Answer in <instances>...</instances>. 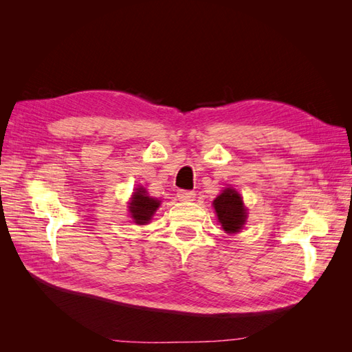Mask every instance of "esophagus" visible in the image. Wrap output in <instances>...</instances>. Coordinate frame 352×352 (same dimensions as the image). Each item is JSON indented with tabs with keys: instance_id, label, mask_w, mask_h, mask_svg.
Here are the masks:
<instances>
[{
	"instance_id": "obj_1",
	"label": "esophagus",
	"mask_w": 352,
	"mask_h": 352,
	"mask_svg": "<svg viewBox=\"0 0 352 352\" xmlns=\"http://www.w3.org/2000/svg\"><path fill=\"white\" fill-rule=\"evenodd\" d=\"M177 198H179V201H184V202L194 201L195 192H194V190H179Z\"/></svg>"
}]
</instances>
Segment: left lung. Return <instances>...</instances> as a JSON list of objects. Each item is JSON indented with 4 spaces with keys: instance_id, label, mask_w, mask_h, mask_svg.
<instances>
[{
    "instance_id": "1",
    "label": "left lung",
    "mask_w": 352,
    "mask_h": 352,
    "mask_svg": "<svg viewBox=\"0 0 352 352\" xmlns=\"http://www.w3.org/2000/svg\"><path fill=\"white\" fill-rule=\"evenodd\" d=\"M217 219L223 230L228 233H238L247 221V207L243 206L242 197L236 189L226 188L212 201Z\"/></svg>"
}]
</instances>
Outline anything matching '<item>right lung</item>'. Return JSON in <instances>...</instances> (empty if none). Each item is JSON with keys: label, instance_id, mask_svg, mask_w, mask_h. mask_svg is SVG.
I'll use <instances>...</instances> for the list:
<instances>
[{"label": "right lung", "instance_id": "obj_1", "mask_svg": "<svg viewBox=\"0 0 352 352\" xmlns=\"http://www.w3.org/2000/svg\"><path fill=\"white\" fill-rule=\"evenodd\" d=\"M162 204V201H158L157 198H153L148 195L145 188H136L133 192L131 201H129V211H131V217L136 225H146L154 216V212L157 208Z\"/></svg>", "mask_w": 352, "mask_h": 352}]
</instances>
